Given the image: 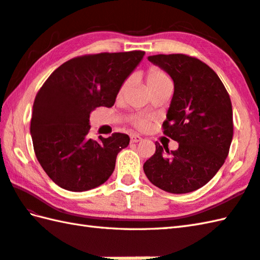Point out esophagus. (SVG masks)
<instances>
[{
	"label": "esophagus",
	"instance_id": "34e87169",
	"mask_svg": "<svg viewBox=\"0 0 260 260\" xmlns=\"http://www.w3.org/2000/svg\"><path fill=\"white\" fill-rule=\"evenodd\" d=\"M142 141V137L139 135H131V143H139Z\"/></svg>",
	"mask_w": 260,
	"mask_h": 260
}]
</instances>
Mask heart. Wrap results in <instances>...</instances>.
Returning <instances> with one entry per match:
<instances>
[{"label":"heart","instance_id":"1","mask_svg":"<svg viewBox=\"0 0 260 260\" xmlns=\"http://www.w3.org/2000/svg\"><path fill=\"white\" fill-rule=\"evenodd\" d=\"M167 86H172V82H171V79L169 78V76L163 73L162 70H159L157 68H151L147 71L146 74V87L150 93L156 91L161 88H164ZM126 85L124 84L119 88L118 91V96L123 95V92L125 90ZM133 124L139 127V128H145L147 125V119L145 117H142V116H136V117L133 118Z\"/></svg>","mask_w":260,"mask_h":260}]
</instances>
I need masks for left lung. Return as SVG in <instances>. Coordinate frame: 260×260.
Returning <instances> with one entry per match:
<instances>
[{
	"mask_svg": "<svg viewBox=\"0 0 260 260\" xmlns=\"http://www.w3.org/2000/svg\"><path fill=\"white\" fill-rule=\"evenodd\" d=\"M147 59L174 82L163 128L179 147L169 151L156 142L155 153L143 169L151 183L163 191H196L213 178L228 156L234 135L230 97L218 75L201 60L180 53Z\"/></svg>",
	"mask_w": 260,
	"mask_h": 260,
	"instance_id": "left-lung-1",
	"label": "left lung"
}]
</instances>
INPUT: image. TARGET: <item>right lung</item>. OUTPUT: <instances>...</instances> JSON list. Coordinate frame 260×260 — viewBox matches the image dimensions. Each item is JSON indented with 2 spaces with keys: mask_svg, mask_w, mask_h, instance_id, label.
I'll use <instances>...</instances> for the list:
<instances>
[{
  "mask_svg": "<svg viewBox=\"0 0 260 260\" xmlns=\"http://www.w3.org/2000/svg\"><path fill=\"white\" fill-rule=\"evenodd\" d=\"M144 51L77 57L57 68L38 91L30 133L39 163L54 183L73 192L105 183L117 154L129 144L127 134L88 139L89 116L112 107L119 88L144 57Z\"/></svg>",
  "mask_w": 260,
  "mask_h": 260,
  "instance_id": "1",
  "label": "right lung"
}]
</instances>
